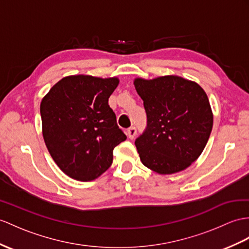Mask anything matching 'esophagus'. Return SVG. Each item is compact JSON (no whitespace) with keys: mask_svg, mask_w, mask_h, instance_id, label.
Instances as JSON below:
<instances>
[{"mask_svg":"<svg viewBox=\"0 0 249 249\" xmlns=\"http://www.w3.org/2000/svg\"><path fill=\"white\" fill-rule=\"evenodd\" d=\"M136 133H137L136 128H134V126H132V128L128 129V131H126V135H128V137H129L130 139H133V138L135 137Z\"/></svg>","mask_w":249,"mask_h":249,"instance_id":"esophagus-1","label":"esophagus"}]
</instances>
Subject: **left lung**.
Instances as JSON below:
<instances>
[{"label": "left lung", "mask_w": 249, "mask_h": 249, "mask_svg": "<svg viewBox=\"0 0 249 249\" xmlns=\"http://www.w3.org/2000/svg\"><path fill=\"white\" fill-rule=\"evenodd\" d=\"M134 86L147 113V128L135 141L142 162L160 174L185 170L202 154L213 124L205 90L178 76L136 78Z\"/></svg>", "instance_id": "8db88e82"}]
</instances>
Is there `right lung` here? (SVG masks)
I'll return each mask as SVG.
<instances>
[{
  "label": "right lung",
  "mask_w": 249,
  "mask_h": 249,
  "mask_svg": "<svg viewBox=\"0 0 249 249\" xmlns=\"http://www.w3.org/2000/svg\"><path fill=\"white\" fill-rule=\"evenodd\" d=\"M118 78L64 77L41 101L42 133L61 170L77 180H93L113 161V150L126 139L108 98Z\"/></svg>",
  "instance_id": "1"
}]
</instances>
